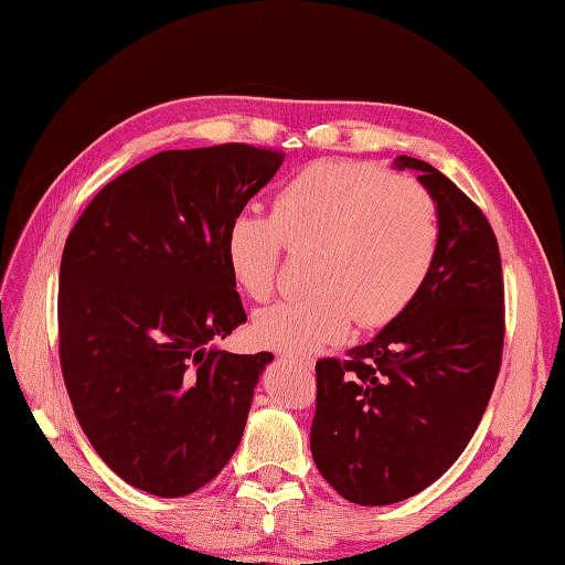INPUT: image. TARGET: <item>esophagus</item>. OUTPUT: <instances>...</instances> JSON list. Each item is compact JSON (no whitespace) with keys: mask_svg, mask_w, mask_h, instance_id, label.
<instances>
[{"mask_svg":"<svg viewBox=\"0 0 565 565\" xmlns=\"http://www.w3.org/2000/svg\"><path fill=\"white\" fill-rule=\"evenodd\" d=\"M284 356H286V359H289V362H296V364H301V366H306V369H310V366H313V359H310L308 354H296V352H286Z\"/></svg>","mask_w":565,"mask_h":565,"instance_id":"34e87169","label":"esophagus"}]
</instances>
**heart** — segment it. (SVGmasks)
Listing matches in <instances>:
<instances>
[{"instance_id": "obj_1", "label": "heart", "mask_w": 565, "mask_h": 565, "mask_svg": "<svg viewBox=\"0 0 565 565\" xmlns=\"http://www.w3.org/2000/svg\"><path fill=\"white\" fill-rule=\"evenodd\" d=\"M441 239L431 191L366 162L320 160L286 179L271 215L235 213L223 252L233 281L252 301L274 294L284 245L308 257L313 291L255 318V338L284 352H313L342 340L352 322L381 328L427 284Z\"/></svg>"}]
</instances>
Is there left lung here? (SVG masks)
Returning <instances> with one entry per match:
<instances>
[{
    "mask_svg": "<svg viewBox=\"0 0 565 565\" xmlns=\"http://www.w3.org/2000/svg\"><path fill=\"white\" fill-rule=\"evenodd\" d=\"M439 209L437 262L423 291L350 359L316 364L310 451L356 505H393L459 459L495 388L505 342L500 249L483 211L435 167L401 154Z\"/></svg>",
    "mask_w": 565,
    "mask_h": 565,
    "instance_id": "left-lung-1",
    "label": "left lung"
}]
</instances>
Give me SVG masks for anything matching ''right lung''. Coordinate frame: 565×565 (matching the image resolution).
Here are the masks:
<instances>
[{
    "mask_svg": "<svg viewBox=\"0 0 565 565\" xmlns=\"http://www.w3.org/2000/svg\"><path fill=\"white\" fill-rule=\"evenodd\" d=\"M281 162L245 142L158 152L106 184L67 235L65 388L94 451L146 493H194L243 437L274 354L213 347L247 320L223 237Z\"/></svg>",
    "mask_w": 565,
    "mask_h": 565,
    "instance_id": "add662e5",
    "label": "right lung"
}]
</instances>
